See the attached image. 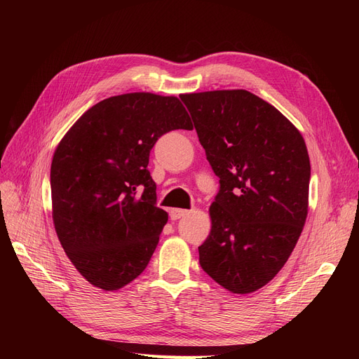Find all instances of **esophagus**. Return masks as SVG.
<instances>
[{
    "instance_id": "esophagus-1",
    "label": "esophagus",
    "mask_w": 359,
    "mask_h": 359,
    "mask_svg": "<svg viewBox=\"0 0 359 359\" xmlns=\"http://www.w3.org/2000/svg\"><path fill=\"white\" fill-rule=\"evenodd\" d=\"M190 211L189 210H182V208H172L170 210V219L172 220H178L181 217H186Z\"/></svg>"
}]
</instances>
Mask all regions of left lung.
I'll list each match as a JSON object with an SVG mask.
<instances>
[{"mask_svg": "<svg viewBox=\"0 0 359 359\" xmlns=\"http://www.w3.org/2000/svg\"><path fill=\"white\" fill-rule=\"evenodd\" d=\"M220 191L203 271L232 293L273 280L295 248L309 214L310 158L299 130L245 90L181 94Z\"/></svg>", "mask_w": 359, "mask_h": 359, "instance_id": "8db88e82", "label": "left lung"}]
</instances>
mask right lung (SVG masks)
<instances>
[{
    "mask_svg": "<svg viewBox=\"0 0 359 359\" xmlns=\"http://www.w3.org/2000/svg\"><path fill=\"white\" fill-rule=\"evenodd\" d=\"M177 128L193 130L178 97L128 93L90 107L60 140L50 165L53 226L94 287H124L153 256L168 212L156 205L149 151Z\"/></svg>",
    "mask_w": 359,
    "mask_h": 359,
    "instance_id": "1",
    "label": "right lung"
}]
</instances>
